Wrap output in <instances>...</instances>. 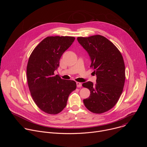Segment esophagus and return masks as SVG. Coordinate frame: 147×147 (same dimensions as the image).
<instances>
[{
  "instance_id": "34e87169",
  "label": "esophagus",
  "mask_w": 147,
  "mask_h": 147,
  "mask_svg": "<svg viewBox=\"0 0 147 147\" xmlns=\"http://www.w3.org/2000/svg\"><path fill=\"white\" fill-rule=\"evenodd\" d=\"M76 84L77 87H81L82 86V84L80 82H76Z\"/></svg>"
}]
</instances>
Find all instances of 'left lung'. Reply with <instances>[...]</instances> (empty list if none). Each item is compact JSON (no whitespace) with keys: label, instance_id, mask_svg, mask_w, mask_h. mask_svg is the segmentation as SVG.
Returning <instances> with one entry per match:
<instances>
[{"label":"left lung","instance_id":"left-lung-1","mask_svg":"<svg viewBox=\"0 0 147 147\" xmlns=\"http://www.w3.org/2000/svg\"><path fill=\"white\" fill-rule=\"evenodd\" d=\"M77 40L88 53L90 67L97 77L95 84L91 81L82 84V87L90 91V96L83 102L92 113L106 112L115 107L123 92L125 78L123 56L117 47L103 36L78 37Z\"/></svg>","mask_w":147,"mask_h":147}]
</instances>
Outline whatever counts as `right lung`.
Masks as SVG:
<instances>
[{
	"instance_id": "right-lung-1",
	"label": "right lung",
	"mask_w": 147,
	"mask_h": 147,
	"mask_svg": "<svg viewBox=\"0 0 147 147\" xmlns=\"http://www.w3.org/2000/svg\"><path fill=\"white\" fill-rule=\"evenodd\" d=\"M73 36H48L35 48L28 59L27 77L31 95L43 112L56 115L67 105L76 82L61 79L54 71L59 67L61 56L73 44Z\"/></svg>"
}]
</instances>
